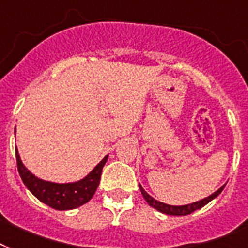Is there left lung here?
Instances as JSON below:
<instances>
[{
	"mask_svg": "<svg viewBox=\"0 0 248 248\" xmlns=\"http://www.w3.org/2000/svg\"><path fill=\"white\" fill-rule=\"evenodd\" d=\"M226 185V184H225ZM225 185H222L221 187L218 190H216L214 194H211L210 197H206L201 199V201H198V202H193V203H189V204H184V206H172V204H167V203H163V202H159L156 201L155 198H153L151 195L146 193L145 189L140 185V190H141L142 195L145 198V201L149 203V206H151L155 210H158L159 212H162V214H166V215H172V216H185V215H189L194 211L199 210V208H202L207 204V203H210L212 199H215L216 197H218V194L221 193Z\"/></svg>",
	"mask_w": 248,
	"mask_h": 248,
	"instance_id": "1",
	"label": "left lung"
}]
</instances>
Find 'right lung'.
I'll return each instance as SVG.
<instances>
[{
  "label": "right lung",
  "mask_w": 248,
  "mask_h": 248,
  "mask_svg": "<svg viewBox=\"0 0 248 248\" xmlns=\"http://www.w3.org/2000/svg\"><path fill=\"white\" fill-rule=\"evenodd\" d=\"M15 132H16V128H15ZM15 153H16L19 174L24 185L27 186V189L30 190L40 202L59 211L74 210L89 202L99 185L103 167L108 159V155H106L81 180L74 182H53L34 176L23 164L16 147H15Z\"/></svg>",
  "instance_id": "right-lung-1"
}]
</instances>
